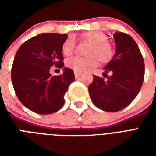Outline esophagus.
I'll return each mask as SVG.
<instances>
[{"label": "esophagus", "instance_id": "1", "mask_svg": "<svg viewBox=\"0 0 156 156\" xmlns=\"http://www.w3.org/2000/svg\"><path fill=\"white\" fill-rule=\"evenodd\" d=\"M81 73H79V72H74V76H75V78H79L80 76H81Z\"/></svg>", "mask_w": 156, "mask_h": 156}]
</instances>
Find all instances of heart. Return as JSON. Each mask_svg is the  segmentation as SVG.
Returning a JSON list of instances; mask_svg holds the SVG:
<instances>
[{
    "label": "heart",
    "instance_id": "1",
    "mask_svg": "<svg viewBox=\"0 0 156 156\" xmlns=\"http://www.w3.org/2000/svg\"><path fill=\"white\" fill-rule=\"evenodd\" d=\"M82 41L90 43L88 48V57H73L68 58L66 65L76 72L86 71L88 68L95 67L98 61L106 63L112 59L114 56V49L108 42V37L105 32L101 31H91L82 33L80 35ZM75 41L69 37L64 41L62 47V51L65 56H70L73 52Z\"/></svg>",
    "mask_w": 156,
    "mask_h": 156
}]
</instances>
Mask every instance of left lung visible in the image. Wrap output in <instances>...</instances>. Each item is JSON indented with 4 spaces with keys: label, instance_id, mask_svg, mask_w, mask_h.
Returning <instances> with one entry per match:
<instances>
[{
    "label": "left lung",
    "instance_id": "left-lung-1",
    "mask_svg": "<svg viewBox=\"0 0 156 156\" xmlns=\"http://www.w3.org/2000/svg\"><path fill=\"white\" fill-rule=\"evenodd\" d=\"M115 56L105 67V73L111 72L107 81L94 75L88 86L93 104L104 111L117 112L130 104L140 90L144 77V62L137 43L123 32L113 35Z\"/></svg>",
    "mask_w": 156,
    "mask_h": 156
}]
</instances>
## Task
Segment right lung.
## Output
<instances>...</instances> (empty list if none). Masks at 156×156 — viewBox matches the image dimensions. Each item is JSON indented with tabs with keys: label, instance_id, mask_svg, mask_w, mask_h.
Instances as JSON below:
<instances>
[{
	"label": "right lung",
	"instance_id": "add662e5",
	"mask_svg": "<svg viewBox=\"0 0 156 156\" xmlns=\"http://www.w3.org/2000/svg\"><path fill=\"white\" fill-rule=\"evenodd\" d=\"M67 34L41 33L20 47L12 68V82L22 105L39 115L58 111L64 105V94L74 81L73 71L63 68V73L51 76L53 65L62 68V47Z\"/></svg>",
	"mask_w": 156,
	"mask_h": 156
}]
</instances>
